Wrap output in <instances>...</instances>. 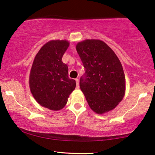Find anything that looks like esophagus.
Wrapping results in <instances>:
<instances>
[{
    "label": "esophagus",
    "instance_id": "esophagus-1",
    "mask_svg": "<svg viewBox=\"0 0 155 155\" xmlns=\"http://www.w3.org/2000/svg\"><path fill=\"white\" fill-rule=\"evenodd\" d=\"M75 81L76 83H77V87L79 88V79H78V78H76Z\"/></svg>",
    "mask_w": 155,
    "mask_h": 155
}]
</instances>
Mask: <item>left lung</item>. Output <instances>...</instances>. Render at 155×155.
Wrapping results in <instances>:
<instances>
[{"instance_id":"8db88e82","label":"left lung","mask_w":155,"mask_h":155,"mask_svg":"<svg viewBox=\"0 0 155 155\" xmlns=\"http://www.w3.org/2000/svg\"><path fill=\"white\" fill-rule=\"evenodd\" d=\"M76 48L85 68L80 87L90 107L99 114L114 109L126 92V78L119 58L98 39L81 41Z\"/></svg>"}]
</instances>
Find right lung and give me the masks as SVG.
I'll list each match as a JSON object with an SVG mask.
<instances>
[{
	"mask_svg": "<svg viewBox=\"0 0 155 155\" xmlns=\"http://www.w3.org/2000/svg\"><path fill=\"white\" fill-rule=\"evenodd\" d=\"M70 43L51 40L40 49L34 58L29 77L31 94L38 104L51 110L65 107L76 81L68 77V67L62 57Z\"/></svg>",
	"mask_w": 155,
	"mask_h": 155,
	"instance_id": "obj_1",
	"label": "right lung"
}]
</instances>
